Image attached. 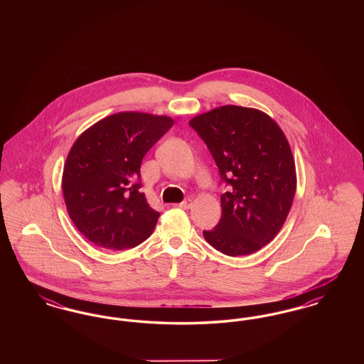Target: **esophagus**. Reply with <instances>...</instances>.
Listing matches in <instances>:
<instances>
[{
	"label": "esophagus",
	"instance_id": "obj_1",
	"mask_svg": "<svg viewBox=\"0 0 364 364\" xmlns=\"http://www.w3.org/2000/svg\"><path fill=\"white\" fill-rule=\"evenodd\" d=\"M191 206H192V200H191V199H184V200L178 205V208H184V210L190 208Z\"/></svg>",
	"mask_w": 364,
	"mask_h": 364
}]
</instances>
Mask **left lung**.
Segmentation results:
<instances>
[{
	"label": "left lung",
	"mask_w": 364,
	"mask_h": 364,
	"mask_svg": "<svg viewBox=\"0 0 364 364\" xmlns=\"http://www.w3.org/2000/svg\"><path fill=\"white\" fill-rule=\"evenodd\" d=\"M190 125L206 143L221 180L223 215L203 236L229 257L250 255L284 225L296 192L291 146L270 116L252 107L220 106Z\"/></svg>",
	"instance_id": "obj_1"
}]
</instances>
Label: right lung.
<instances>
[{
  "label": "right lung",
  "instance_id": "right-lung-1",
  "mask_svg": "<svg viewBox=\"0 0 364 364\" xmlns=\"http://www.w3.org/2000/svg\"><path fill=\"white\" fill-rule=\"evenodd\" d=\"M173 124L168 116L122 112L76 139L64 166L63 193L70 220L90 242L120 251L153 233L159 213L140 192V164Z\"/></svg>",
  "mask_w": 364,
  "mask_h": 364
}]
</instances>
